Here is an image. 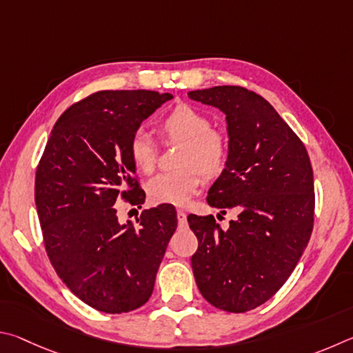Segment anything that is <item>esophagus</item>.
Segmentation results:
<instances>
[{
	"instance_id": "obj_1",
	"label": "esophagus",
	"mask_w": 353,
	"mask_h": 353,
	"mask_svg": "<svg viewBox=\"0 0 353 353\" xmlns=\"http://www.w3.org/2000/svg\"><path fill=\"white\" fill-rule=\"evenodd\" d=\"M176 219H178V223H180V226H184L188 223V215L184 211H176Z\"/></svg>"
}]
</instances>
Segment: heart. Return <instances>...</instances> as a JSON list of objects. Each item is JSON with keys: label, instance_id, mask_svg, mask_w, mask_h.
Here are the masks:
<instances>
[{"label": "heart", "instance_id": "heart-1", "mask_svg": "<svg viewBox=\"0 0 353 353\" xmlns=\"http://www.w3.org/2000/svg\"><path fill=\"white\" fill-rule=\"evenodd\" d=\"M159 130L170 142H181L178 157L181 169L163 172L147 183L148 199L154 205H188L203 184V178L212 180L225 172L230 161V134L214 127L211 116L189 103H178L159 122ZM128 154L133 165L142 173H152L157 167L158 150L152 136L144 130L134 132L128 142Z\"/></svg>", "mask_w": 353, "mask_h": 353}]
</instances>
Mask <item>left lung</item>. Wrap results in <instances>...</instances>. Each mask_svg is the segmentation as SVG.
I'll use <instances>...</instances> for the list:
<instances>
[{"label":"left lung","mask_w":353,"mask_h":353,"mask_svg":"<svg viewBox=\"0 0 353 353\" xmlns=\"http://www.w3.org/2000/svg\"><path fill=\"white\" fill-rule=\"evenodd\" d=\"M189 97L226 114L231 152L208 203L239 211L221 230L214 215L188 217L199 239L190 259L209 304L243 313L279 292L313 231L314 186L307 148L270 102L243 86H214Z\"/></svg>","instance_id":"8db88e82"}]
</instances>
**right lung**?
<instances>
[{"label":"right lung","mask_w":353,"mask_h":353,"mask_svg":"<svg viewBox=\"0 0 353 353\" xmlns=\"http://www.w3.org/2000/svg\"><path fill=\"white\" fill-rule=\"evenodd\" d=\"M172 94L97 91L59 117L35 172V205L54 270L85 304L103 313L144 305L169 240L176 211L159 205L134 225H119L116 201L141 208L128 142L141 122Z\"/></svg>","instance_id":"obj_1"}]
</instances>
